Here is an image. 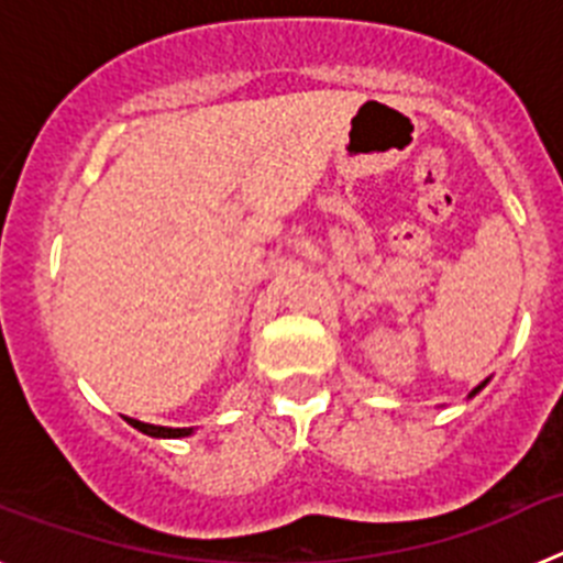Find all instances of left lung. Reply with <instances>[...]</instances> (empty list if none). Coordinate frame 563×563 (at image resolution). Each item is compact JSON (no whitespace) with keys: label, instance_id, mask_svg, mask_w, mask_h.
Listing matches in <instances>:
<instances>
[{"label":"left lung","instance_id":"8db88e82","mask_svg":"<svg viewBox=\"0 0 563 563\" xmlns=\"http://www.w3.org/2000/svg\"><path fill=\"white\" fill-rule=\"evenodd\" d=\"M487 380H490V377H487ZM487 380H482V383H479V386H474V389H471V395H467V397H474V395H479V391H482V389H485V386H487Z\"/></svg>","mask_w":563,"mask_h":563}]
</instances>
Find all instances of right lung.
<instances>
[{"mask_svg": "<svg viewBox=\"0 0 563 563\" xmlns=\"http://www.w3.org/2000/svg\"><path fill=\"white\" fill-rule=\"evenodd\" d=\"M126 422L132 429L143 431L148 437H157V440H180V437H191L194 429H168V426H152V422H141L134 417H126Z\"/></svg>", "mask_w": 563, "mask_h": 563, "instance_id": "1", "label": "right lung"}]
</instances>
